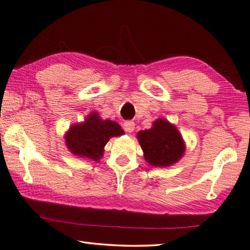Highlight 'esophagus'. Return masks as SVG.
Here are the masks:
<instances>
[{
  "label": "esophagus",
  "mask_w": 250,
  "mask_h": 250,
  "mask_svg": "<svg viewBox=\"0 0 250 250\" xmlns=\"http://www.w3.org/2000/svg\"><path fill=\"white\" fill-rule=\"evenodd\" d=\"M135 126H136L135 122H132V121H125L124 124V129L129 133L132 132L133 130H135Z\"/></svg>",
  "instance_id": "esophagus-1"
}]
</instances>
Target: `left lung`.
Returning <instances> with one entry per match:
<instances>
[{
    "label": "left lung",
    "instance_id": "1",
    "mask_svg": "<svg viewBox=\"0 0 250 250\" xmlns=\"http://www.w3.org/2000/svg\"><path fill=\"white\" fill-rule=\"evenodd\" d=\"M137 139L149 165L168 167L176 164L185 152V141L176 126L166 119L152 122L150 129L141 130Z\"/></svg>",
    "mask_w": 250,
    "mask_h": 250
}]
</instances>
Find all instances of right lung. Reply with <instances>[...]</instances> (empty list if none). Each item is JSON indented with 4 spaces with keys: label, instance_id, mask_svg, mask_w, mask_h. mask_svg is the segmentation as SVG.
<instances>
[{
    "label": "right lung",
    "instance_id": "obj_1",
    "mask_svg": "<svg viewBox=\"0 0 250 250\" xmlns=\"http://www.w3.org/2000/svg\"><path fill=\"white\" fill-rule=\"evenodd\" d=\"M124 133L121 125L115 121L103 120L98 112H91L83 122L70 125L64 138L67 149L73 155L99 162L107 141Z\"/></svg>",
    "mask_w": 250,
    "mask_h": 250
}]
</instances>
